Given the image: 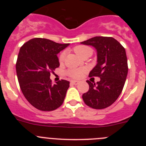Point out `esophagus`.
<instances>
[{"label": "esophagus", "mask_w": 146, "mask_h": 146, "mask_svg": "<svg viewBox=\"0 0 146 146\" xmlns=\"http://www.w3.org/2000/svg\"><path fill=\"white\" fill-rule=\"evenodd\" d=\"M70 83L73 84V85H78V84L80 83V82L78 81V80H71V81H70Z\"/></svg>", "instance_id": "obj_1"}]
</instances>
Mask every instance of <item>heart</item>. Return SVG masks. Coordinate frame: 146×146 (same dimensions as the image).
<instances>
[{"mask_svg": "<svg viewBox=\"0 0 146 146\" xmlns=\"http://www.w3.org/2000/svg\"><path fill=\"white\" fill-rule=\"evenodd\" d=\"M74 51L76 52V54L77 55H78L79 56H82L84 54H87V53H92V49L90 47L86 46H77L73 48ZM65 57H66V53L62 52L60 54L59 57H58V61L60 63H62L64 61ZM68 76H70V77L73 78H79L82 76V74L84 73V70L82 68H72L69 69L66 72Z\"/></svg>", "mask_w": 146, "mask_h": 146, "instance_id": "heart-1", "label": "heart"}]
</instances>
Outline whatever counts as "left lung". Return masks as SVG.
Returning a JSON list of instances; mask_svg holds the SVG:
<instances>
[{
	"label": "left lung",
	"instance_id": "1",
	"mask_svg": "<svg viewBox=\"0 0 146 146\" xmlns=\"http://www.w3.org/2000/svg\"><path fill=\"white\" fill-rule=\"evenodd\" d=\"M97 50L98 64L90 72L89 77H99L97 84L87 80L89 90L82 95L84 102L93 109L102 110L113 104L124 86L128 73L126 51L113 37L95 36L80 42Z\"/></svg>",
	"mask_w": 146,
	"mask_h": 146
}]
</instances>
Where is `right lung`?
<instances>
[{"instance_id": "add662e5", "label": "right lung", "mask_w": 146, "mask_h": 146, "mask_svg": "<svg viewBox=\"0 0 146 146\" xmlns=\"http://www.w3.org/2000/svg\"><path fill=\"white\" fill-rule=\"evenodd\" d=\"M68 45L34 38L20 48L16 63L17 79L25 98L37 110L53 111L64 102L70 82L61 80L53 85L50 76L60 65L57 54Z\"/></svg>"}]
</instances>
